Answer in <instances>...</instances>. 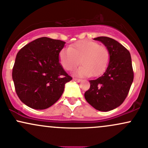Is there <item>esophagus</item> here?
I'll list each match as a JSON object with an SVG mask.
<instances>
[{"label": "esophagus", "mask_w": 148, "mask_h": 148, "mask_svg": "<svg viewBox=\"0 0 148 148\" xmlns=\"http://www.w3.org/2000/svg\"><path fill=\"white\" fill-rule=\"evenodd\" d=\"M73 80H74V82H78V83H79V82H82V79H76V78H74V79H73Z\"/></svg>", "instance_id": "esophagus-1"}]
</instances>
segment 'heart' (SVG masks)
I'll return each mask as SVG.
<instances>
[{"instance_id": "1", "label": "heart", "mask_w": 148, "mask_h": 148, "mask_svg": "<svg viewBox=\"0 0 148 148\" xmlns=\"http://www.w3.org/2000/svg\"><path fill=\"white\" fill-rule=\"evenodd\" d=\"M110 55L104 45L90 40L75 42L59 53L60 63L67 71H72L82 64L74 72L77 77H98L108 67Z\"/></svg>"}]
</instances>
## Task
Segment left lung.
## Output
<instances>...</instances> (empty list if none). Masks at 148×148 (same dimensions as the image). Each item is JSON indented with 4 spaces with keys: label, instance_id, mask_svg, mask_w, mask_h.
<instances>
[{
    "label": "left lung",
    "instance_id": "left-lung-1",
    "mask_svg": "<svg viewBox=\"0 0 148 148\" xmlns=\"http://www.w3.org/2000/svg\"><path fill=\"white\" fill-rule=\"evenodd\" d=\"M94 40L100 41L109 50L110 62L101 77L89 81L90 88L84 97L97 110L108 112L120 106L129 93L134 81L131 54L113 38L100 36Z\"/></svg>",
    "mask_w": 148,
    "mask_h": 148
}]
</instances>
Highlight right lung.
<instances>
[{
	"label": "right lung",
	"mask_w": 148,
	"mask_h": 148,
	"mask_svg": "<svg viewBox=\"0 0 148 148\" xmlns=\"http://www.w3.org/2000/svg\"><path fill=\"white\" fill-rule=\"evenodd\" d=\"M65 42L41 37L17 53L12 69L16 92L21 101L35 110L50 108L62 95L72 79L60 63Z\"/></svg>",
	"instance_id": "obj_1"
}]
</instances>
